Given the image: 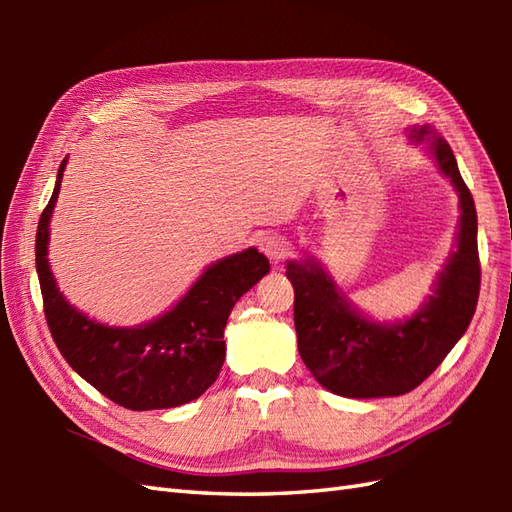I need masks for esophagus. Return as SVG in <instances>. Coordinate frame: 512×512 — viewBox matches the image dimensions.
Listing matches in <instances>:
<instances>
[{
    "mask_svg": "<svg viewBox=\"0 0 512 512\" xmlns=\"http://www.w3.org/2000/svg\"><path fill=\"white\" fill-rule=\"evenodd\" d=\"M259 248H262V253L273 259V262H281V259L290 255L292 244L281 235H266L259 239Z\"/></svg>",
    "mask_w": 512,
    "mask_h": 512,
    "instance_id": "esophagus-1",
    "label": "esophagus"
}]
</instances>
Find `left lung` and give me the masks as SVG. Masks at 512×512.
<instances>
[{"instance_id":"1","label":"left lung","mask_w":512,"mask_h":512,"mask_svg":"<svg viewBox=\"0 0 512 512\" xmlns=\"http://www.w3.org/2000/svg\"><path fill=\"white\" fill-rule=\"evenodd\" d=\"M413 143L429 140L438 169L460 195L458 244L438 275L433 295L413 317L374 323L358 314L319 262H288L295 288V328L301 361L332 394L385 398L416 389L469 328L480 297L477 213L447 140L429 125L413 127Z\"/></svg>"}]
</instances>
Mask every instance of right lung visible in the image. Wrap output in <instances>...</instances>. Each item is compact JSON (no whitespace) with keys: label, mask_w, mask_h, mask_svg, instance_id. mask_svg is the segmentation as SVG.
<instances>
[{"label":"right lung","mask_w":512,"mask_h":512,"mask_svg":"<svg viewBox=\"0 0 512 512\" xmlns=\"http://www.w3.org/2000/svg\"><path fill=\"white\" fill-rule=\"evenodd\" d=\"M63 169L65 160L35 239L43 312L59 352L76 374L125 409H169L200 398L224 365L228 314L268 273V259L257 248L220 259L169 312L138 328L96 323L65 301L48 264L50 215Z\"/></svg>","instance_id":"obj_1"}]
</instances>
